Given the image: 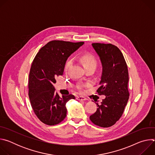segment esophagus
<instances>
[{
  "instance_id": "34e87169",
  "label": "esophagus",
  "mask_w": 155,
  "mask_h": 155,
  "mask_svg": "<svg viewBox=\"0 0 155 155\" xmlns=\"http://www.w3.org/2000/svg\"><path fill=\"white\" fill-rule=\"evenodd\" d=\"M77 99L78 101H86V99L83 96H77Z\"/></svg>"
}]
</instances>
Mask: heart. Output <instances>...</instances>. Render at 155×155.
<instances>
[{"instance_id":"heart-1","label":"heart","mask_w":155,"mask_h":155,"mask_svg":"<svg viewBox=\"0 0 155 155\" xmlns=\"http://www.w3.org/2000/svg\"><path fill=\"white\" fill-rule=\"evenodd\" d=\"M81 62L82 63L83 67L84 69L89 68H96L97 66V60L91 54H85L83 55L80 58ZM71 64V62H69L65 65V69H68Z\"/></svg>"}]
</instances>
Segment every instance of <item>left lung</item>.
Segmentation results:
<instances>
[{
    "label": "left lung",
    "mask_w": 155,
    "mask_h": 155,
    "mask_svg": "<svg viewBox=\"0 0 155 155\" xmlns=\"http://www.w3.org/2000/svg\"><path fill=\"white\" fill-rule=\"evenodd\" d=\"M92 46L99 56L102 72L97 92L105 95L96 112L90 117L96 125L102 127L113 126L122 116L129 93L128 69L120 49L112 44L94 43Z\"/></svg>",
    "instance_id": "left-lung-1"
}]
</instances>
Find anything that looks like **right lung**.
<instances>
[{"label":"right lung","instance_id":"right-lung-1","mask_svg":"<svg viewBox=\"0 0 155 155\" xmlns=\"http://www.w3.org/2000/svg\"><path fill=\"white\" fill-rule=\"evenodd\" d=\"M84 44L62 40L49 41L35 56L29 75V97L32 108L43 123L53 126L66 117V103L75 99L72 94L60 97L53 86L63 74L68 58Z\"/></svg>","mask_w":155,"mask_h":155}]
</instances>
